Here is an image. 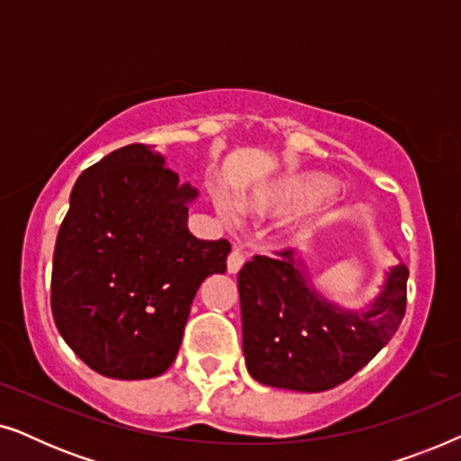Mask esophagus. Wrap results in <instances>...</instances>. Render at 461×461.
I'll return each instance as SVG.
<instances>
[{"instance_id":"esophagus-1","label":"esophagus","mask_w":461,"mask_h":461,"mask_svg":"<svg viewBox=\"0 0 461 461\" xmlns=\"http://www.w3.org/2000/svg\"><path fill=\"white\" fill-rule=\"evenodd\" d=\"M245 264V254L241 249H232L230 251V256H229V260H226V267H229V273L230 275H235V273H239V270H241V267Z\"/></svg>"}]
</instances>
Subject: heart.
Here are the masks:
<instances>
[{"label":"heart","mask_w":461,"mask_h":461,"mask_svg":"<svg viewBox=\"0 0 461 461\" xmlns=\"http://www.w3.org/2000/svg\"><path fill=\"white\" fill-rule=\"evenodd\" d=\"M333 191V182L325 176L319 174H302V176H292V178L279 182V185L268 188L267 193L258 194V197L245 199V207L248 210H262L270 203L279 205H304L312 203L321 197H327ZM216 205L220 216L230 220L232 218V205L229 199H224L222 194L216 197Z\"/></svg>","instance_id":"obj_1"}]
</instances>
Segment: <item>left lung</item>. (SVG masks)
I'll return each mask as SVG.
<instances>
[{
	"mask_svg": "<svg viewBox=\"0 0 461 461\" xmlns=\"http://www.w3.org/2000/svg\"><path fill=\"white\" fill-rule=\"evenodd\" d=\"M407 276L405 264H396L367 311H344L308 285L292 251L254 256L237 276L251 377L300 393H323L350 380L399 330Z\"/></svg>",
	"mask_w": 461,
	"mask_h": 461,
	"instance_id": "obj_1",
	"label": "left lung"
}]
</instances>
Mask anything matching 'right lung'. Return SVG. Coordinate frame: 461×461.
I'll return each instance as SVG.
<instances>
[{
	"instance_id": "1",
	"label": "right lung",
	"mask_w": 461,
	"mask_h": 461,
	"mask_svg": "<svg viewBox=\"0 0 461 461\" xmlns=\"http://www.w3.org/2000/svg\"><path fill=\"white\" fill-rule=\"evenodd\" d=\"M194 197L147 144L113 150L75 182L50 302L60 336L100 375H161L178 355L199 285L226 270L230 243L188 230Z\"/></svg>"
}]
</instances>
